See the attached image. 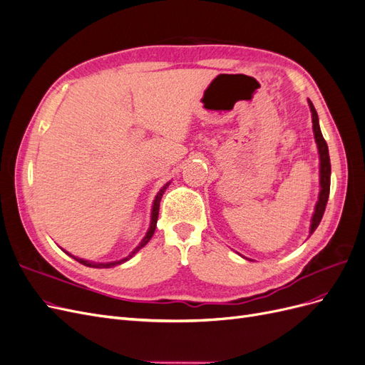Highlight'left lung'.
I'll list each match as a JSON object with an SVG mask.
<instances>
[{
    "mask_svg": "<svg viewBox=\"0 0 365 365\" xmlns=\"http://www.w3.org/2000/svg\"><path fill=\"white\" fill-rule=\"evenodd\" d=\"M309 108H311L312 113V129H314V135L315 141L318 146V153H319V196L315 205V213L311 220V235L317 230V227L322 222V217L324 215V210L327 205L329 200V192H330V158H329V149H327V143L323 138L322 129H319L318 123V114L315 111V106L312 105L311 101H307Z\"/></svg>",
    "mask_w": 365,
    "mask_h": 365,
    "instance_id": "left-lung-1",
    "label": "left lung"
}]
</instances>
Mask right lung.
I'll return each mask as SVG.
<instances>
[{"label": "right lung", "instance_id": "1", "mask_svg": "<svg viewBox=\"0 0 365 365\" xmlns=\"http://www.w3.org/2000/svg\"><path fill=\"white\" fill-rule=\"evenodd\" d=\"M169 184L170 182H168L165 185H163V189L158 192V195L155 196V201H153V205H152V215H150V227H149V230H148V233H146V236L143 237V240L140 242L138 244V247L132 251L129 256H126L125 259H121V260H117V262H108V263H94V262H88V260H83V259H79V257H74V256H70L71 257H74L77 262L79 263H82V264H85V267H91V268H111V267H115V264H120V263H123V262H126V260H129L132 256H134L135 252H138L143 247H145L148 242L152 239V236H153V233H155V228H157V220H158V212H160V201H161V196H163V193L165 192V189H168L169 187ZM68 254V252H67Z\"/></svg>", "mask_w": 365, "mask_h": 365}]
</instances>
